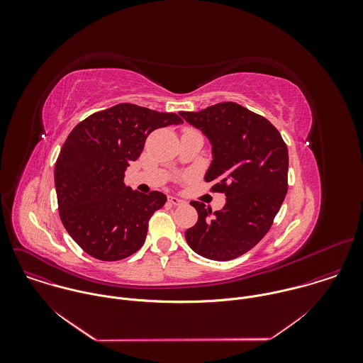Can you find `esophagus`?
I'll return each mask as SVG.
<instances>
[{
    "label": "esophagus",
    "instance_id": "1",
    "mask_svg": "<svg viewBox=\"0 0 363 363\" xmlns=\"http://www.w3.org/2000/svg\"><path fill=\"white\" fill-rule=\"evenodd\" d=\"M167 201H169L172 206H182V204H184V201H182L180 199L173 197V196H169V197H167Z\"/></svg>",
    "mask_w": 363,
    "mask_h": 363
}]
</instances>
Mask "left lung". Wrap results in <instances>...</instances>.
Segmentation results:
<instances>
[{"instance_id": "1", "label": "left lung", "mask_w": 363, "mask_h": 363, "mask_svg": "<svg viewBox=\"0 0 363 363\" xmlns=\"http://www.w3.org/2000/svg\"><path fill=\"white\" fill-rule=\"evenodd\" d=\"M180 116L201 130L212 145L206 182L225 193L226 204L212 211L193 201L197 223L186 230L189 246L216 261L236 259L269 230L288 191V148L278 130L249 108L223 102Z\"/></svg>"}]
</instances>
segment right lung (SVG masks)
Masks as SVG:
<instances>
[{"label":"right lung","mask_w":363,"mask_h":363,"mask_svg":"<svg viewBox=\"0 0 363 363\" xmlns=\"http://www.w3.org/2000/svg\"><path fill=\"white\" fill-rule=\"evenodd\" d=\"M180 123L174 113L120 104L91 114L69 133L55 162L54 183L61 222L85 253L117 261L141 249L148 220L166 196L131 190L124 173L154 130Z\"/></svg>","instance_id":"right-lung-1"}]
</instances>
